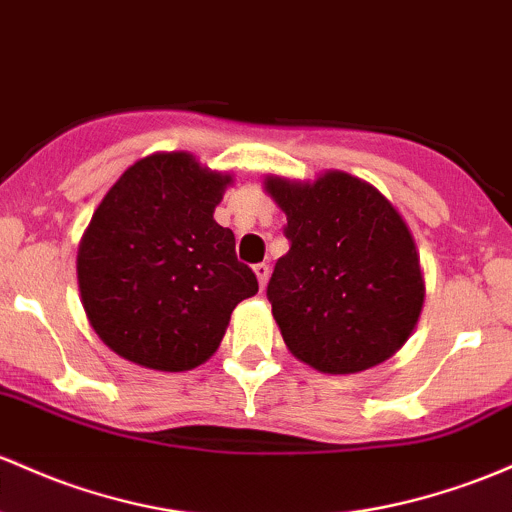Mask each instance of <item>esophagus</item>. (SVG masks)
Instances as JSON below:
<instances>
[{
	"label": "esophagus",
	"instance_id": "1",
	"mask_svg": "<svg viewBox=\"0 0 512 512\" xmlns=\"http://www.w3.org/2000/svg\"><path fill=\"white\" fill-rule=\"evenodd\" d=\"M255 274H257V282H260L262 289H265L267 279H269V265H267V262H260V265H255Z\"/></svg>",
	"mask_w": 512,
	"mask_h": 512
}]
</instances>
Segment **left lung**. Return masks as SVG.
<instances>
[{"label": "left lung", "mask_w": 512, "mask_h": 512, "mask_svg": "<svg viewBox=\"0 0 512 512\" xmlns=\"http://www.w3.org/2000/svg\"><path fill=\"white\" fill-rule=\"evenodd\" d=\"M289 252L267 284L291 355L325 374L381 364L413 333L425 282L413 235L379 189L347 172L267 177Z\"/></svg>", "instance_id": "8db88e82"}]
</instances>
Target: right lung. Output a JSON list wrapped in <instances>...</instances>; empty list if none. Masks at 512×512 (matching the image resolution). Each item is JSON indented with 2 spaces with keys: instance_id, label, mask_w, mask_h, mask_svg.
Listing matches in <instances>:
<instances>
[{
  "instance_id": "1",
  "label": "right lung",
  "mask_w": 512,
  "mask_h": 512,
  "mask_svg": "<svg viewBox=\"0 0 512 512\" xmlns=\"http://www.w3.org/2000/svg\"><path fill=\"white\" fill-rule=\"evenodd\" d=\"M230 174L189 153L138 160L101 199L77 252L82 306L116 355L157 372L199 367L233 308L257 294L235 235L213 221Z\"/></svg>"
}]
</instances>
